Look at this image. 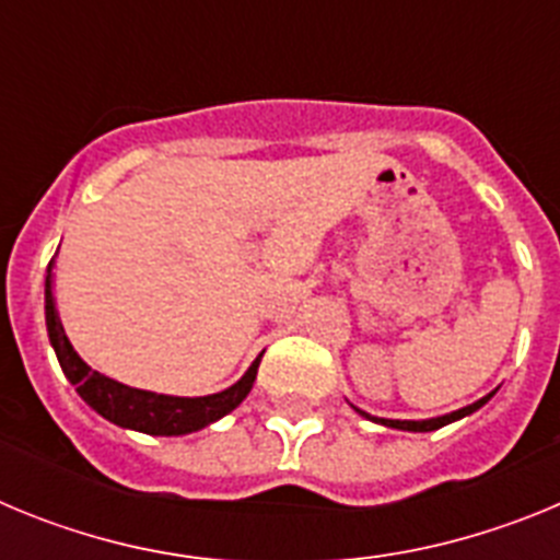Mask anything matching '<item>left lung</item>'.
Returning <instances> with one entry per match:
<instances>
[{
	"instance_id": "obj_1",
	"label": "left lung",
	"mask_w": 560,
	"mask_h": 560,
	"mask_svg": "<svg viewBox=\"0 0 560 560\" xmlns=\"http://www.w3.org/2000/svg\"><path fill=\"white\" fill-rule=\"evenodd\" d=\"M491 395L479 398L477 404H471V407H463V409H457V412H452V415H443V418H432V420H384V418H381L378 423H384V427H393V429H404V432H434V429L446 427V423H452V420H459V418H465V415L477 412L482 404H488V400H491ZM361 415H364V418H370L368 412H361Z\"/></svg>"
}]
</instances>
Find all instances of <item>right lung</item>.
Here are the masks:
<instances>
[{
  "label": "right lung",
  "mask_w": 560,
  "mask_h": 560,
  "mask_svg": "<svg viewBox=\"0 0 560 560\" xmlns=\"http://www.w3.org/2000/svg\"><path fill=\"white\" fill-rule=\"evenodd\" d=\"M44 300H47V330L49 341L56 348L61 370L72 384H75L78 395L86 400L89 407L101 412L103 418L117 423L122 429H133V432L145 434H190L205 429L212 420L224 418L241 400L249 395L252 384H255L257 364L260 359L246 370V375L230 389L215 395H205V398H173V395H156L145 393V389H133L120 384V381L106 378L97 370H92L75 348L69 345L63 325L58 319L56 300H52V264L47 266V289H44Z\"/></svg>",
  "instance_id": "right-lung-1"
}]
</instances>
